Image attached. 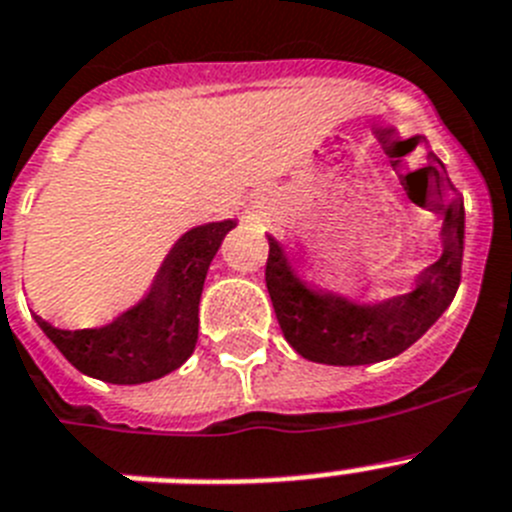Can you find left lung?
<instances>
[{
	"label": "left lung",
	"instance_id": "obj_1",
	"mask_svg": "<svg viewBox=\"0 0 512 512\" xmlns=\"http://www.w3.org/2000/svg\"><path fill=\"white\" fill-rule=\"evenodd\" d=\"M427 157L430 163L425 170L435 181L438 207L443 209V253L412 279V290L404 295L360 303L308 282L287 248L269 235L266 290L279 329L305 360L347 368L391 360L412 347L453 303L464 261V199L456 194L435 152H427Z\"/></svg>",
	"mask_w": 512,
	"mask_h": 512
}]
</instances>
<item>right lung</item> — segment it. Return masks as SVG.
Segmentation results:
<instances>
[{
  "label": "right lung",
  "instance_id": "right-lung-1",
  "mask_svg": "<svg viewBox=\"0 0 512 512\" xmlns=\"http://www.w3.org/2000/svg\"><path fill=\"white\" fill-rule=\"evenodd\" d=\"M235 220L196 225L163 259L144 298L95 329H59L33 313L43 334L80 373L116 386H137L173 373L199 339V300L209 264Z\"/></svg>",
  "mask_w": 512,
  "mask_h": 512
}]
</instances>
